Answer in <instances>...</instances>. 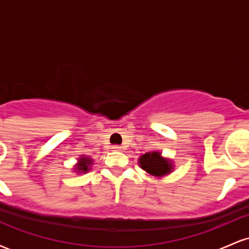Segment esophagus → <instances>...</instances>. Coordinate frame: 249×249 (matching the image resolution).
I'll use <instances>...</instances> for the list:
<instances>
[{"instance_id": "esophagus-1", "label": "esophagus", "mask_w": 249, "mask_h": 249, "mask_svg": "<svg viewBox=\"0 0 249 249\" xmlns=\"http://www.w3.org/2000/svg\"><path fill=\"white\" fill-rule=\"evenodd\" d=\"M111 148H112L113 151H121L122 150V147L119 146V145H113V146L111 147Z\"/></svg>"}]
</instances>
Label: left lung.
Listing matches in <instances>:
<instances>
[{
    "instance_id": "left-lung-1",
    "label": "left lung",
    "mask_w": 249,
    "mask_h": 249,
    "mask_svg": "<svg viewBox=\"0 0 249 249\" xmlns=\"http://www.w3.org/2000/svg\"><path fill=\"white\" fill-rule=\"evenodd\" d=\"M139 166L142 170L146 171L148 174L153 177H160L167 176L173 171V164L171 162L170 159L161 157L160 152L152 151V152H147L142 154L141 158L138 159Z\"/></svg>"
}]
</instances>
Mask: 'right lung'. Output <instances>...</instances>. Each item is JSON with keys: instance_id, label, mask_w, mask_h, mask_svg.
Wrapping results in <instances>:
<instances>
[{"instance_id": "obj_1", "label": "right lung", "mask_w": 249, "mask_h": 249, "mask_svg": "<svg viewBox=\"0 0 249 249\" xmlns=\"http://www.w3.org/2000/svg\"><path fill=\"white\" fill-rule=\"evenodd\" d=\"M91 165H92V159L88 158V157H82L76 164L75 171L77 173H87L91 168Z\"/></svg>"}]
</instances>
